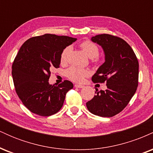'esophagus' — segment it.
<instances>
[{"instance_id":"1","label":"esophagus","mask_w":153,"mask_h":153,"mask_svg":"<svg viewBox=\"0 0 153 153\" xmlns=\"http://www.w3.org/2000/svg\"><path fill=\"white\" fill-rule=\"evenodd\" d=\"M74 86H75V88H82L84 87L83 85H78V84H75Z\"/></svg>"}]
</instances>
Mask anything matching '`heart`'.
I'll use <instances>...</instances> for the list:
<instances>
[{
    "label": "heart",
    "instance_id": "obj_1",
    "mask_svg": "<svg viewBox=\"0 0 153 153\" xmlns=\"http://www.w3.org/2000/svg\"><path fill=\"white\" fill-rule=\"evenodd\" d=\"M80 48L86 54V55L93 60L98 61V55L99 53V47L90 40H85L80 45ZM71 51V47H67L63 50L60 55V62L62 64H65L68 61V56ZM89 70L85 68L71 67L66 72L68 78L76 82H82L85 78L90 75Z\"/></svg>",
    "mask_w": 153,
    "mask_h": 153
}]
</instances>
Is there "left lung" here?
I'll list each match as a JSON object with an SVG mask.
<instances>
[{
    "label": "left lung",
    "mask_w": 153,
    "mask_h": 153,
    "mask_svg": "<svg viewBox=\"0 0 153 153\" xmlns=\"http://www.w3.org/2000/svg\"><path fill=\"white\" fill-rule=\"evenodd\" d=\"M92 42L102 47L105 62L93 75L94 82H106L107 89L95 92L86 103L91 113L111 117L127 106L138 86L139 62L127 42L114 35L103 34L93 36Z\"/></svg>",
    "instance_id": "left-lung-1"
}]
</instances>
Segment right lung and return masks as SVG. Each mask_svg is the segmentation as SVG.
<instances>
[{
    "mask_svg": "<svg viewBox=\"0 0 153 153\" xmlns=\"http://www.w3.org/2000/svg\"><path fill=\"white\" fill-rule=\"evenodd\" d=\"M77 39L45 34L22 45L12 65V76L19 98L32 113L49 117L62 108L66 94L73 88L69 80L50 85V70L59 68L60 55Z\"/></svg>",
    "mask_w": 153,
    "mask_h": 153,
    "instance_id": "right-lung-1",
    "label": "right lung"
}]
</instances>
